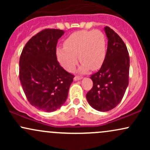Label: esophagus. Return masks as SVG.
Returning a JSON list of instances; mask_svg holds the SVG:
<instances>
[{"label": "esophagus", "instance_id": "1", "mask_svg": "<svg viewBox=\"0 0 150 150\" xmlns=\"http://www.w3.org/2000/svg\"><path fill=\"white\" fill-rule=\"evenodd\" d=\"M82 77H80V76H75L74 77V80L75 81H77V80H81Z\"/></svg>", "mask_w": 150, "mask_h": 150}]
</instances>
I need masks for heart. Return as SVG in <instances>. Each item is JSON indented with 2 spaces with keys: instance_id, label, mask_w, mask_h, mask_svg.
Returning a JSON list of instances; mask_svg holds the SVG:
<instances>
[{
  "instance_id": "heart-1",
  "label": "heart",
  "mask_w": 150,
  "mask_h": 150,
  "mask_svg": "<svg viewBox=\"0 0 150 150\" xmlns=\"http://www.w3.org/2000/svg\"><path fill=\"white\" fill-rule=\"evenodd\" d=\"M106 39L100 30H82L72 34L65 39L63 47H58L56 56L61 65L68 71H73L79 56L82 65L80 70L85 72L99 69L106 57Z\"/></svg>"
}]
</instances>
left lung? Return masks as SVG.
Segmentation results:
<instances>
[{
	"label": "left lung",
	"instance_id": "8db88e82",
	"mask_svg": "<svg viewBox=\"0 0 150 150\" xmlns=\"http://www.w3.org/2000/svg\"><path fill=\"white\" fill-rule=\"evenodd\" d=\"M106 57L101 68L91 75L92 88L86 94L90 106L99 111L113 109L120 102L128 85L130 57L125 43L110 27Z\"/></svg>",
	"mask_w": 150,
	"mask_h": 150
}]
</instances>
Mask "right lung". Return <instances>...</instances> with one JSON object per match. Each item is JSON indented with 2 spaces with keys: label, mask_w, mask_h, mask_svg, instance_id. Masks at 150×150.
I'll use <instances>...</instances> for the list:
<instances>
[{
  "label": "right lung",
  "mask_w": 150,
  "mask_h": 150,
  "mask_svg": "<svg viewBox=\"0 0 150 150\" xmlns=\"http://www.w3.org/2000/svg\"><path fill=\"white\" fill-rule=\"evenodd\" d=\"M64 34L45 29L32 37L20 58V80L27 100L46 112L56 111L65 103L74 75L60 65L56 56L58 40Z\"/></svg>",
  "instance_id": "right-lung-1"
}]
</instances>
